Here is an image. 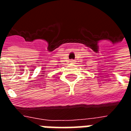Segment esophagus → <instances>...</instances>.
<instances>
[{
    "instance_id": "34e87169",
    "label": "esophagus",
    "mask_w": 131,
    "mask_h": 131,
    "mask_svg": "<svg viewBox=\"0 0 131 131\" xmlns=\"http://www.w3.org/2000/svg\"><path fill=\"white\" fill-rule=\"evenodd\" d=\"M70 62H74V61H73V60H71Z\"/></svg>"
}]
</instances>
